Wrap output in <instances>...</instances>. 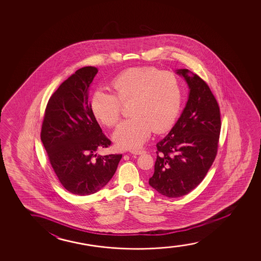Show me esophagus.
<instances>
[{
	"instance_id": "esophagus-1",
	"label": "esophagus",
	"mask_w": 261,
	"mask_h": 261,
	"mask_svg": "<svg viewBox=\"0 0 261 261\" xmlns=\"http://www.w3.org/2000/svg\"><path fill=\"white\" fill-rule=\"evenodd\" d=\"M131 153L136 154V155H140V154L144 153V150H131Z\"/></svg>"
}]
</instances>
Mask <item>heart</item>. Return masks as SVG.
Wrapping results in <instances>:
<instances>
[{"label": "heart", "mask_w": 261, "mask_h": 261, "mask_svg": "<svg viewBox=\"0 0 261 261\" xmlns=\"http://www.w3.org/2000/svg\"><path fill=\"white\" fill-rule=\"evenodd\" d=\"M113 93L97 90L91 100L93 117L107 127H113L121 117L123 106H128L133 118L122 122L115 130L113 140L121 149H136L150 137V133L166 132L178 118L182 90L173 72L151 66L127 68L115 77Z\"/></svg>", "instance_id": "1"}]
</instances>
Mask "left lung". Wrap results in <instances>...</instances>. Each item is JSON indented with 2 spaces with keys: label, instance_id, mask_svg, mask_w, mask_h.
Listing matches in <instances>:
<instances>
[{
  "label": "left lung",
  "instance_id": "obj_1",
  "mask_svg": "<svg viewBox=\"0 0 261 261\" xmlns=\"http://www.w3.org/2000/svg\"><path fill=\"white\" fill-rule=\"evenodd\" d=\"M190 88L181 117L164 139L157 143V160L150 186L169 197L184 196L207 175L218 153L221 130L220 109L207 83L198 75L179 69Z\"/></svg>",
  "mask_w": 261,
  "mask_h": 261
}]
</instances>
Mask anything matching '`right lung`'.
<instances>
[{
  "label": "right lung",
  "mask_w": 261,
  "mask_h": 261,
  "mask_svg": "<svg viewBox=\"0 0 261 261\" xmlns=\"http://www.w3.org/2000/svg\"><path fill=\"white\" fill-rule=\"evenodd\" d=\"M98 69L84 67L59 86L48 100L41 140L50 165L65 189L76 195H90L107 185L122 154L97 155L109 148L91 110L88 88Z\"/></svg>",
  "instance_id": "1"
}]
</instances>
